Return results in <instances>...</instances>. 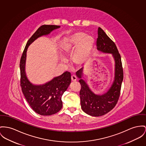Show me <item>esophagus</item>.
Returning <instances> with one entry per match:
<instances>
[{"label":"esophagus","instance_id":"obj_1","mask_svg":"<svg viewBox=\"0 0 146 146\" xmlns=\"http://www.w3.org/2000/svg\"><path fill=\"white\" fill-rule=\"evenodd\" d=\"M71 80L72 81L74 82V81H77V78L75 76V75H72L71 76Z\"/></svg>","mask_w":146,"mask_h":146}]
</instances>
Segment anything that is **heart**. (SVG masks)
<instances>
[{
    "mask_svg": "<svg viewBox=\"0 0 146 146\" xmlns=\"http://www.w3.org/2000/svg\"><path fill=\"white\" fill-rule=\"evenodd\" d=\"M95 44V39L85 33L76 32L65 39L61 45V50L64 55H70L75 50L72 56V61L76 65H82L86 63L90 58ZM60 62L66 64L68 61L61 57Z\"/></svg>",
    "mask_w": 146,
    "mask_h": 146,
    "instance_id": "b5f03b06",
    "label": "heart"
}]
</instances>
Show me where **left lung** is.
<instances>
[{
    "instance_id": "1",
    "label": "left lung",
    "mask_w": 146,
    "mask_h": 146,
    "mask_svg": "<svg viewBox=\"0 0 146 146\" xmlns=\"http://www.w3.org/2000/svg\"><path fill=\"white\" fill-rule=\"evenodd\" d=\"M97 33V50L105 54H111L115 61L114 78L112 85L106 92L96 94L84 79V68H80L76 73L81 86L80 92L81 108L88 115L95 117L106 114L116 106L123 78L121 58L115 44L101 28H98Z\"/></svg>"
}]
</instances>
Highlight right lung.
I'll list each match as a JSON object with an SVG mask.
<instances>
[{
    "mask_svg": "<svg viewBox=\"0 0 146 146\" xmlns=\"http://www.w3.org/2000/svg\"><path fill=\"white\" fill-rule=\"evenodd\" d=\"M60 28V26L54 25L41 26L28 41L20 59V85L23 93L30 107L42 116L55 114L61 109V97L71 83V74L66 71L44 84H33L28 79L25 71L27 52L30 45L35 40L48 35Z\"/></svg>",
    "mask_w": 146,
    "mask_h": 146,
    "instance_id": "obj_1",
    "label": "right lung"
}]
</instances>
